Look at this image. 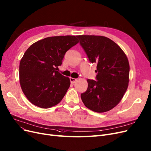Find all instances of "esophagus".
<instances>
[{"label":"esophagus","mask_w":151,"mask_h":151,"mask_svg":"<svg viewBox=\"0 0 151 151\" xmlns=\"http://www.w3.org/2000/svg\"><path fill=\"white\" fill-rule=\"evenodd\" d=\"M70 81L71 84H74V83L77 81V79H75V78H72V77H70Z\"/></svg>","instance_id":"obj_1"}]
</instances>
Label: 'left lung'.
Listing matches in <instances>:
<instances>
[{
	"instance_id": "1",
	"label": "left lung",
	"mask_w": 151,
	"mask_h": 151,
	"mask_svg": "<svg viewBox=\"0 0 151 151\" xmlns=\"http://www.w3.org/2000/svg\"><path fill=\"white\" fill-rule=\"evenodd\" d=\"M91 63L97 64L96 80L87 79V91L81 93L86 107L105 112L116 107L127 91L129 64L124 51L111 39L101 35H77Z\"/></svg>"
}]
</instances>
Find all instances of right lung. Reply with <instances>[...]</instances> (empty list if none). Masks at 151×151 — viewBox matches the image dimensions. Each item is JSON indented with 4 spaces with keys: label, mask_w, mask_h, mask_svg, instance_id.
Returning a JSON list of instances; mask_svg holds the SVG:
<instances>
[{
    "label": "right lung",
    "mask_w": 151,
    "mask_h": 151,
    "mask_svg": "<svg viewBox=\"0 0 151 151\" xmlns=\"http://www.w3.org/2000/svg\"><path fill=\"white\" fill-rule=\"evenodd\" d=\"M78 42L77 36H54L37 41L25 52L20 62L19 81L32 104L47 109L62 101L70 82L57 69L66 52Z\"/></svg>",
    "instance_id": "obj_1"
}]
</instances>
